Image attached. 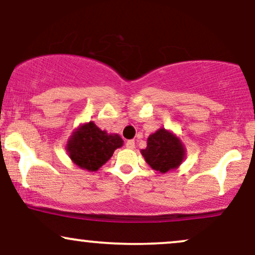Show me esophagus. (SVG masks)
Wrapping results in <instances>:
<instances>
[{
    "mask_svg": "<svg viewBox=\"0 0 255 255\" xmlns=\"http://www.w3.org/2000/svg\"><path fill=\"white\" fill-rule=\"evenodd\" d=\"M127 148L128 149H134V140H132V139H130V140H128L127 142Z\"/></svg>",
    "mask_w": 255,
    "mask_h": 255,
    "instance_id": "34e87169",
    "label": "esophagus"
}]
</instances>
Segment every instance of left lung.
<instances>
[{
	"label": "left lung",
	"instance_id": "obj_1",
	"mask_svg": "<svg viewBox=\"0 0 255 255\" xmlns=\"http://www.w3.org/2000/svg\"><path fill=\"white\" fill-rule=\"evenodd\" d=\"M140 154L152 169L164 174L179 168L186 157V148L174 132L160 128L148 137L146 148L142 149Z\"/></svg>",
	"mask_w": 255,
	"mask_h": 255
}]
</instances>
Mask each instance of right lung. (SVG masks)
Returning a JSON list of instances; mask_svg holds the SVG:
<instances>
[{"mask_svg": "<svg viewBox=\"0 0 255 255\" xmlns=\"http://www.w3.org/2000/svg\"><path fill=\"white\" fill-rule=\"evenodd\" d=\"M124 143L118 133L101 130L94 122L81 124L69 137L67 150L74 164L88 172H97Z\"/></svg>", "mask_w": 255, "mask_h": 255, "instance_id": "obj_1", "label": "right lung"}]
</instances>
